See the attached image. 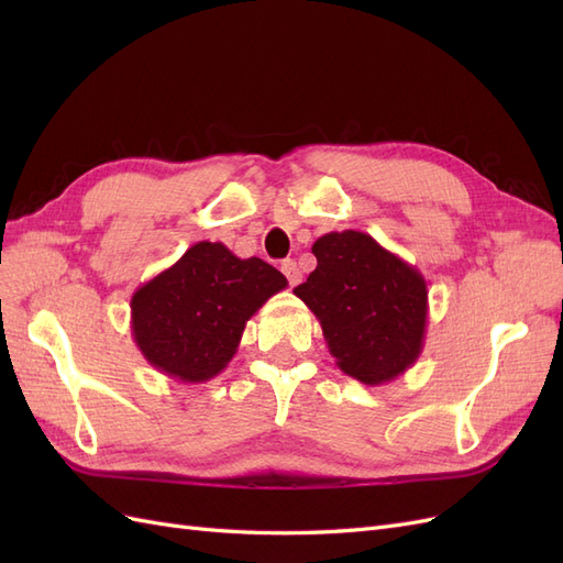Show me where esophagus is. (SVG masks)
<instances>
[{"label": "esophagus", "instance_id": "obj_1", "mask_svg": "<svg viewBox=\"0 0 563 563\" xmlns=\"http://www.w3.org/2000/svg\"><path fill=\"white\" fill-rule=\"evenodd\" d=\"M282 272H284L286 279H288V284H291V286L300 284V279H302V272L298 269L296 261H284V263H282Z\"/></svg>", "mask_w": 563, "mask_h": 563}]
</instances>
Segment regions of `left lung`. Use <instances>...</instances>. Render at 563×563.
Listing matches in <instances>:
<instances>
[{"instance_id":"obj_1","label":"left lung","mask_w":563,"mask_h":563,"mask_svg":"<svg viewBox=\"0 0 563 563\" xmlns=\"http://www.w3.org/2000/svg\"><path fill=\"white\" fill-rule=\"evenodd\" d=\"M312 253L317 267L294 294L319 319L338 368L371 387L399 378L424 345L428 282L366 232H329Z\"/></svg>"}]
</instances>
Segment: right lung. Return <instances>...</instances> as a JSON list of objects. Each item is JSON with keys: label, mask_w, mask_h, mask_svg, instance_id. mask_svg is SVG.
<instances>
[{"label": "right lung", "mask_w": 563, "mask_h": 563, "mask_svg": "<svg viewBox=\"0 0 563 563\" xmlns=\"http://www.w3.org/2000/svg\"><path fill=\"white\" fill-rule=\"evenodd\" d=\"M288 286L261 258L197 242L131 296V331L145 362L178 383H207L240 347L246 321Z\"/></svg>", "instance_id": "obj_1"}]
</instances>
